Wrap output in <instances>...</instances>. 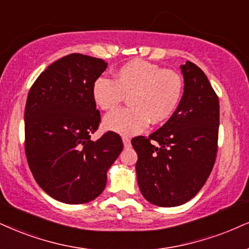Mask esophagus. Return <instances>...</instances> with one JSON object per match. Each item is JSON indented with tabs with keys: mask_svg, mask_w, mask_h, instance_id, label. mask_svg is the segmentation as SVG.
I'll return each mask as SVG.
<instances>
[{
	"mask_svg": "<svg viewBox=\"0 0 249 249\" xmlns=\"http://www.w3.org/2000/svg\"><path fill=\"white\" fill-rule=\"evenodd\" d=\"M122 142H124V148H129L130 146V140L127 136H122Z\"/></svg>",
	"mask_w": 249,
	"mask_h": 249,
	"instance_id": "obj_1",
	"label": "esophagus"
}]
</instances>
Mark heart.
Segmentation results:
<instances>
[{
    "instance_id": "obj_1",
    "label": "heart",
    "mask_w": 249,
    "mask_h": 249,
    "mask_svg": "<svg viewBox=\"0 0 249 249\" xmlns=\"http://www.w3.org/2000/svg\"><path fill=\"white\" fill-rule=\"evenodd\" d=\"M183 89V79L174 70L134 60L120 67L113 79L98 78L92 85V97L103 110L118 108L128 97L129 106L107 115L104 124L118 133L133 134L148 122L156 125L170 119L182 99Z\"/></svg>"
}]
</instances>
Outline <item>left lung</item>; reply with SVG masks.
<instances>
[{
	"instance_id": "1",
	"label": "left lung",
	"mask_w": 249,
	"mask_h": 249,
	"mask_svg": "<svg viewBox=\"0 0 249 249\" xmlns=\"http://www.w3.org/2000/svg\"><path fill=\"white\" fill-rule=\"evenodd\" d=\"M185 91L179 106L149 137L131 140L139 159L142 195L159 207H177L204 186L218 150L219 101L205 73L187 61L180 67Z\"/></svg>"
}]
</instances>
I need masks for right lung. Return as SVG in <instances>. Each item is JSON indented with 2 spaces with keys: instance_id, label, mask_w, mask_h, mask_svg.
I'll use <instances>...</instances> for the list:
<instances>
[{
  "instance_id": "obj_1",
  "label": "right lung",
  "mask_w": 249,
  "mask_h": 249,
  "mask_svg": "<svg viewBox=\"0 0 249 249\" xmlns=\"http://www.w3.org/2000/svg\"><path fill=\"white\" fill-rule=\"evenodd\" d=\"M107 62L78 53L47 67L27 94L25 155L36 183L67 204L88 203L105 189L107 171L124 149L121 136L106 131L96 142L101 121L92 85Z\"/></svg>"
}]
</instances>
